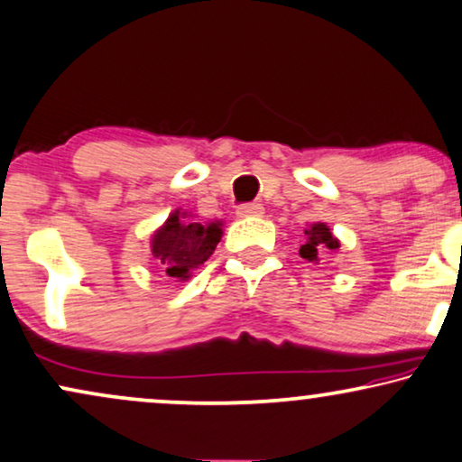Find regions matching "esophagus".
I'll use <instances>...</instances> for the list:
<instances>
[{
  "label": "esophagus",
  "instance_id": "esophagus-1",
  "mask_svg": "<svg viewBox=\"0 0 462 462\" xmlns=\"http://www.w3.org/2000/svg\"><path fill=\"white\" fill-rule=\"evenodd\" d=\"M264 213V207L258 202H249V204H241V207L236 208V215L238 217H258V215Z\"/></svg>",
  "mask_w": 462,
  "mask_h": 462
}]
</instances>
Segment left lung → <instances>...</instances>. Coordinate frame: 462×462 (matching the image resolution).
Wrapping results in <instances>:
<instances>
[{"instance_id":"8db88e82","label":"left lung","mask_w":462,"mask_h":462,"mask_svg":"<svg viewBox=\"0 0 462 462\" xmlns=\"http://www.w3.org/2000/svg\"><path fill=\"white\" fill-rule=\"evenodd\" d=\"M305 235H307V243L302 245L299 254L300 258H305L307 262H318V251L338 247V241L332 236L330 227L326 224H313Z\"/></svg>"}]
</instances>
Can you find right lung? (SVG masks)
Masks as SVG:
<instances>
[{
    "label": "right lung",
    "instance_id": "right-lung-1",
    "mask_svg": "<svg viewBox=\"0 0 462 462\" xmlns=\"http://www.w3.org/2000/svg\"><path fill=\"white\" fill-rule=\"evenodd\" d=\"M221 238L219 224L202 226L172 213L153 235L151 249L168 277L188 279L189 273L213 255Z\"/></svg>",
    "mask_w": 462,
    "mask_h": 462
}]
</instances>
